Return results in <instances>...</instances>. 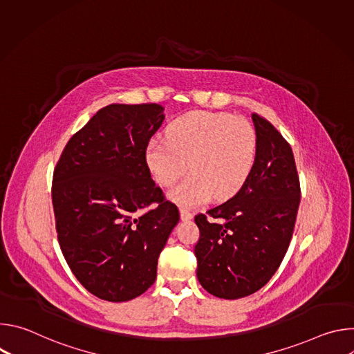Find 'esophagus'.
<instances>
[{"instance_id":"34e87169","label":"esophagus","mask_w":354,"mask_h":354,"mask_svg":"<svg viewBox=\"0 0 354 354\" xmlns=\"http://www.w3.org/2000/svg\"><path fill=\"white\" fill-rule=\"evenodd\" d=\"M193 218V214L185 209H180V220L182 221H189Z\"/></svg>"}]
</instances>
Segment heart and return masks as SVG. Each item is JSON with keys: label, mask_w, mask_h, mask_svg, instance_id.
<instances>
[{"label": "heart", "mask_w": 354, "mask_h": 354, "mask_svg": "<svg viewBox=\"0 0 354 354\" xmlns=\"http://www.w3.org/2000/svg\"><path fill=\"white\" fill-rule=\"evenodd\" d=\"M255 157L257 133L250 123L206 111L176 119L167 130V140H151L145 149L147 165L162 186L172 185L187 167L192 171L169 190V197L183 207L200 206L213 196L225 200L238 193Z\"/></svg>", "instance_id": "b5f03b06"}]
</instances>
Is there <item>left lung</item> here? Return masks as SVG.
I'll list each match as a JSON object with an SVG mask.
<instances>
[{"instance_id": "obj_1", "label": "left lung", "mask_w": 354, "mask_h": 354, "mask_svg": "<svg viewBox=\"0 0 354 354\" xmlns=\"http://www.w3.org/2000/svg\"><path fill=\"white\" fill-rule=\"evenodd\" d=\"M257 157L239 192L194 223L197 279L206 291L236 299L261 290L288 249L299 206V180L290 144L272 123L252 115Z\"/></svg>"}]
</instances>
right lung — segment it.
<instances>
[{
	"instance_id": "obj_1",
	"label": "right lung",
	"mask_w": 354,
	"mask_h": 354,
	"mask_svg": "<svg viewBox=\"0 0 354 354\" xmlns=\"http://www.w3.org/2000/svg\"><path fill=\"white\" fill-rule=\"evenodd\" d=\"M164 119L157 104L109 105L70 138L56 165L59 243L77 280L100 299L129 301L153 286L158 257L179 221L145 161Z\"/></svg>"
}]
</instances>
